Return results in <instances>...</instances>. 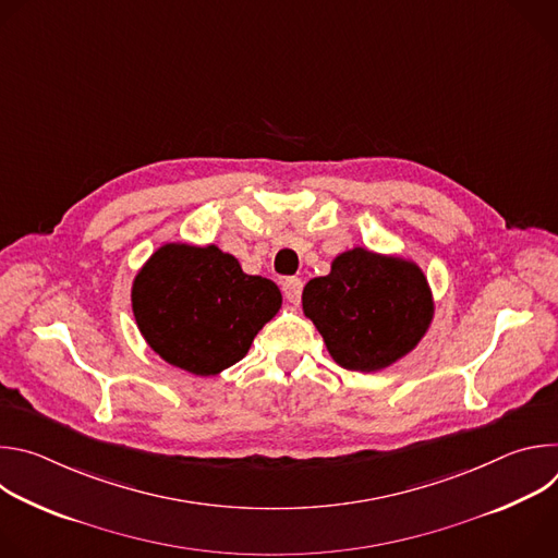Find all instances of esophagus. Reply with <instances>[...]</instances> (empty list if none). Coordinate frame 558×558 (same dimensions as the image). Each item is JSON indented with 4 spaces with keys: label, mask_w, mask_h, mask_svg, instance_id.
Masks as SVG:
<instances>
[{
    "label": "esophagus",
    "mask_w": 558,
    "mask_h": 558,
    "mask_svg": "<svg viewBox=\"0 0 558 558\" xmlns=\"http://www.w3.org/2000/svg\"><path fill=\"white\" fill-rule=\"evenodd\" d=\"M282 291H284V298L291 302V304H298L300 302V295H302V280L300 278H287L282 282Z\"/></svg>",
    "instance_id": "esophagus-1"
}]
</instances>
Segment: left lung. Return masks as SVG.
Returning <instances> with one entry per match:
<instances>
[{"label": "left lung", "instance_id": "8db88e82", "mask_svg": "<svg viewBox=\"0 0 558 558\" xmlns=\"http://www.w3.org/2000/svg\"><path fill=\"white\" fill-rule=\"evenodd\" d=\"M302 311L336 364L375 373L424 340L435 298L417 263L353 247L333 258L327 276L304 284Z\"/></svg>", "mask_w": 558, "mask_h": 558}]
</instances>
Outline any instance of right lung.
Segmentation results:
<instances>
[{"label": "right lung", "instance_id": "right-lung-1", "mask_svg": "<svg viewBox=\"0 0 558 558\" xmlns=\"http://www.w3.org/2000/svg\"><path fill=\"white\" fill-rule=\"evenodd\" d=\"M132 313L168 364L211 377L241 362L282 306L276 282L243 271L216 245L166 243L132 280Z\"/></svg>", "mask_w": 558, "mask_h": 558}]
</instances>
